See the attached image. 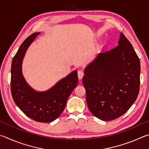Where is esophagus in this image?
I'll return each mask as SVG.
<instances>
[{"instance_id": "esophagus-1", "label": "esophagus", "mask_w": 149, "mask_h": 149, "mask_svg": "<svg viewBox=\"0 0 149 149\" xmlns=\"http://www.w3.org/2000/svg\"><path fill=\"white\" fill-rule=\"evenodd\" d=\"M77 74H78V77H79V79H81L84 75V72L81 71V70H79L77 72Z\"/></svg>"}]
</instances>
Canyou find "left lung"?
Here are the masks:
<instances>
[{"instance_id":"obj_1","label":"left lung","mask_w":149,"mask_h":149,"mask_svg":"<svg viewBox=\"0 0 149 149\" xmlns=\"http://www.w3.org/2000/svg\"><path fill=\"white\" fill-rule=\"evenodd\" d=\"M140 73L139 58L121 33L116 47L98 54L84 69L82 82L90 112L104 121L125 114L137 98Z\"/></svg>"}]
</instances>
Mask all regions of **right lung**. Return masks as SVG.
I'll return each mask as SVG.
<instances>
[{
  "instance_id": "add662e5",
  "label": "right lung",
  "mask_w": 149,
  "mask_h": 149,
  "mask_svg": "<svg viewBox=\"0 0 149 149\" xmlns=\"http://www.w3.org/2000/svg\"><path fill=\"white\" fill-rule=\"evenodd\" d=\"M40 33H34L22 42L13 58L11 67V93L14 102L27 116L47 123L57 119L67 100L77 86V70L59 80L49 89L37 91L27 84L22 74V63L27 49Z\"/></svg>"
}]
</instances>
